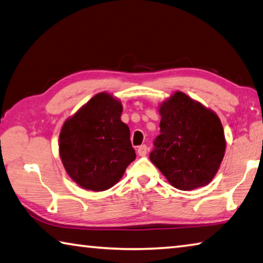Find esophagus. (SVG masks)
I'll list each match as a JSON object with an SVG mask.
<instances>
[{
  "instance_id": "34e87169",
  "label": "esophagus",
  "mask_w": 263,
  "mask_h": 263,
  "mask_svg": "<svg viewBox=\"0 0 263 263\" xmlns=\"http://www.w3.org/2000/svg\"><path fill=\"white\" fill-rule=\"evenodd\" d=\"M146 153H148V146H146L145 144L141 145V146H139V148H137V154H139V156H141V157L145 156Z\"/></svg>"
}]
</instances>
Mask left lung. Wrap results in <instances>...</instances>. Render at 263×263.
I'll list each match as a JSON object with an SVG mask.
<instances>
[{
    "label": "left lung",
    "mask_w": 263,
    "mask_h": 263,
    "mask_svg": "<svg viewBox=\"0 0 263 263\" xmlns=\"http://www.w3.org/2000/svg\"><path fill=\"white\" fill-rule=\"evenodd\" d=\"M159 114L160 134L154 142L151 162L178 190L208 185L227 146L217 114L180 91L160 105Z\"/></svg>",
    "instance_id": "1"
}]
</instances>
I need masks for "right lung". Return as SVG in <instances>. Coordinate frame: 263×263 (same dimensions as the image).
Wrapping results in <instances>:
<instances>
[{"label": "right lung", "instance_id": "right-lung-1", "mask_svg": "<svg viewBox=\"0 0 263 263\" xmlns=\"http://www.w3.org/2000/svg\"><path fill=\"white\" fill-rule=\"evenodd\" d=\"M121 113L120 100L101 92L63 123L60 157L69 177L84 190L113 187L136 158Z\"/></svg>", "mask_w": 263, "mask_h": 263}]
</instances>
